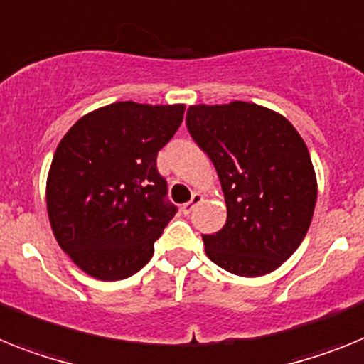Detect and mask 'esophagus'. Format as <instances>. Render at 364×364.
Returning <instances> with one entry per match:
<instances>
[{
  "mask_svg": "<svg viewBox=\"0 0 364 364\" xmlns=\"http://www.w3.org/2000/svg\"><path fill=\"white\" fill-rule=\"evenodd\" d=\"M201 201H203V196H201V194H192V200L181 207L183 214H185V216H188V214H191L192 210H194V208L201 203Z\"/></svg>",
  "mask_w": 364,
  "mask_h": 364,
  "instance_id": "esophagus-1",
  "label": "esophagus"
}]
</instances>
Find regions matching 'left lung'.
<instances>
[{"label": "left lung", "mask_w": 364, "mask_h": 364, "mask_svg": "<svg viewBox=\"0 0 364 364\" xmlns=\"http://www.w3.org/2000/svg\"><path fill=\"white\" fill-rule=\"evenodd\" d=\"M186 128L213 161L225 196V225L203 235L207 257L240 277L280 267L304 240L317 201L299 132L286 117L240 100L191 106Z\"/></svg>", "instance_id": "obj_1"}]
</instances>
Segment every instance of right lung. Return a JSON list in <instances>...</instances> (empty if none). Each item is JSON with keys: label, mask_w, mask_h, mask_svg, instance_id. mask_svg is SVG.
<instances>
[{"label": "right lung", "mask_w": 364, "mask_h": 364, "mask_svg": "<svg viewBox=\"0 0 364 364\" xmlns=\"http://www.w3.org/2000/svg\"><path fill=\"white\" fill-rule=\"evenodd\" d=\"M185 106L115 102L87 113L60 141L47 178V213L58 245L84 273L122 280L154 255L178 207L157 154Z\"/></svg>", "instance_id": "obj_1"}]
</instances>
